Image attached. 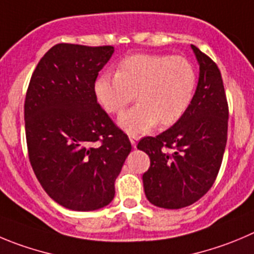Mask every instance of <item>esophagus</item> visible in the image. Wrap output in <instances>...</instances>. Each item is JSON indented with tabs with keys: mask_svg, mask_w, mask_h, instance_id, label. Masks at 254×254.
Here are the masks:
<instances>
[{
	"mask_svg": "<svg viewBox=\"0 0 254 254\" xmlns=\"http://www.w3.org/2000/svg\"><path fill=\"white\" fill-rule=\"evenodd\" d=\"M129 139H130V143H131L132 148H136V144H138V140H139L138 136H135V135H130Z\"/></svg>",
	"mask_w": 254,
	"mask_h": 254,
	"instance_id": "obj_1",
	"label": "esophagus"
}]
</instances>
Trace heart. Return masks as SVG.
I'll use <instances>...</instances> for the list:
<instances>
[{
  "label": "heart",
  "mask_w": 254,
  "mask_h": 254,
  "mask_svg": "<svg viewBox=\"0 0 254 254\" xmlns=\"http://www.w3.org/2000/svg\"><path fill=\"white\" fill-rule=\"evenodd\" d=\"M196 75L183 56L134 55L122 61L118 72H105L95 81V95L109 114H119L136 96L138 105L119 116L129 134H145L158 123L175 124L194 98Z\"/></svg>",
  "instance_id": "obj_1"
}]
</instances>
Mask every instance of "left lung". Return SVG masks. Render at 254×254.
<instances>
[{"mask_svg": "<svg viewBox=\"0 0 254 254\" xmlns=\"http://www.w3.org/2000/svg\"><path fill=\"white\" fill-rule=\"evenodd\" d=\"M191 50L199 80L190 106L170 129L138 144L150 158L143 174L146 198L167 209L188 207L212 188L227 144L228 103L222 75L212 59L194 45Z\"/></svg>", "mask_w": 254, "mask_h": 254, "instance_id": "obj_1", "label": "left lung"}]
</instances>
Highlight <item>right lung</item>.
Listing matches in <instances>:
<instances>
[{"label":"right lung","mask_w":254,"mask_h":254,"mask_svg":"<svg viewBox=\"0 0 254 254\" xmlns=\"http://www.w3.org/2000/svg\"><path fill=\"white\" fill-rule=\"evenodd\" d=\"M113 46L58 44L40 60L25 100L28 158L51 199L71 210L105 207L131 144L98 104L95 81Z\"/></svg>","instance_id":"1"}]
</instances>
